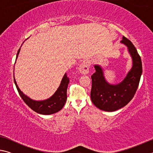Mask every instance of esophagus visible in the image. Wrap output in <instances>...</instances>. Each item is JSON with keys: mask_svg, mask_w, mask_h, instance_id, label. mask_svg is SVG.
Returning <instances> with one entry per match:
<instances>
[{"mask_svg": "<svg viewBox=\"0 0 153 153\" xmlns=\"http://www.w3.org/2000/svg\"><path fill=\"white\" fill-rule=\"evenodd\" d=\"M79 71L80 73H82V74H88V72H89L88 63L86 61H83L82 63L79 65Z\"/></svg>", "mask_w": 153, "mask_h": 153, "instance_id": "esophagus-1", "label": "esophagus"}]
</instances>
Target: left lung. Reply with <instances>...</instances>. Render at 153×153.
<instances>
[{
  "mask_svg": "<svg viewBox=\"0 0 153 153\" xmlns=\"http://www.w3.org/2000/svg\"><path fill=\"white\" fill-rule=\"evenodd\" d=\"M121 43L128 47L132 59V66L125 78L117 84H111L106 80L103 69L99 65H94L95 73L92 74V102L100 110L113 112L122 108L132 99L138 89L142 73L140 56L130 40L123 36Z\"/></svg>",
  "mask_w": 153,
  "mask_h": 153,
  "instance_id": "obj_1",
  "label": "left lung"
}]
</instances>
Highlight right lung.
Listing matches in <instances>:
<instances>
[{"label":"right lung","mask_w":153,"mask_h":153,"mask_svg":"<svg viewBox=\"0 0 153 153\" xmlns=\"http://www.w3.org/2000/svg\"><path fill=\"white\" fill-rule=\"evenodd\" d=\"M20 49L17 52L16 59L19 54ZM14 82L20 97L26 103V105L36 113L42 114V115H51V114L55 113L62 109V108L65 104L67 100V89L69 82V77H67L66 73L65 74L59 87L55 92V94L50 98H48V99L44 100H32V98L24 94L22 91H21L19 88L17 86L15 77Z\"/></svg>","instance_id":"obj_1"}]
</instances>
